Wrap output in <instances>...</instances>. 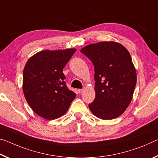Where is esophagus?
<instances>
[{"label": "esophagus", "instance_id": "obj_1", "mask_svg": "<svg viewBox=\"0 0 158 158\" xmlns=\"http://www.w3.org/2000/svg\"><path fill=\"white\" fill-rule=\"evenodd\" d=\"M78 90V93H82L83 92H84V89H78V90Z\"/></svg>", "mask_w": 158, "mask_h": 158}]
</instances>
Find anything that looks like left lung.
I'll return each mask as SVG.
<instances>
[{"label":"left lung","instance_id":"1","mask_svg":"<svg viewBox=\"0 0 158 158\" xmlns=\"http://www.w3.org/2000/svg\"><path fill=\"white\" fill-rule=\"evenodd\" d=\"M81 52L94 65L95 98L89 105L99 118L111 120L123 113L132 100L137 74L130 53L115 42H101Z\"/></svg>","mask_w":158,"mask_h":158}]
</instances>
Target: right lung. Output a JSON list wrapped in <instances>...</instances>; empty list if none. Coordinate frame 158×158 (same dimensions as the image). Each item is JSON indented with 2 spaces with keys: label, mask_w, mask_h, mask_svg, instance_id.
<instances>
[{
  "label": "right lung",
  "mask_w": 158,
  "mask_h": 158,
  "mask_svg": "<svg viewBox=\"0 0 158 158\" xmlns=\"http://www.w3.org/2000/svg\"><path fill=\"white\" fill-rule=\"evenodd\" d=\"M75 49L42 51L28 59L23 73V90L31 109L53 120L65 114L76 97L68 89L63 68Z\"/></svg>",
  "instance_id": "1"
}]
</instances>
